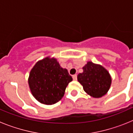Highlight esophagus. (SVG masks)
<instances>
[{
    "label": "esophagus",
    "instance_id": "34e87169",
    "mask_svg": "<svg viewBox=\"0 0 133 133\" xmlns=\"http://www.w3.org/2000/svg\"><path fill=\"white\" fill-rule=\"evenodd\" d=\"M72 78H73L74 81H77V75H74L73 76H72Z\"/></svg>",
    "mask_w": 133,
    "mask_h": 133
}]
</instances>
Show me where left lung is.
Here are the masks:
<instances>
[{
    "mask_svg": "<svg viewBox=\"0 0 133 133\" xmlns=\"http://www.w3.org/2000/svg\"><path fill=\"white\" fill-rule=\"evenodd\" d=\"M83 72L77 76L87 95L93 98H101L109 91L112 83L110 73L103 66L89 61L83 67Z\"/></svg>",
    "mask_w": 133,
    "mask_h": 133,
    "instance_id": "obj_1",
    "label": "left lung"
}]
</instances>
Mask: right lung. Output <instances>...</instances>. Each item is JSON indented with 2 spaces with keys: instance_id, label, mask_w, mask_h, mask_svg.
<instances>
[{
  "instance_id": "add662e5",
  "label": "right lung",
  "mask_w": 133,
  "mask_h": 133,
  "mask_svg": "<svg viewBox=\"0 0 133 133\" xmlns=\"http://www.w3.org/2000/svg\"><path fill=\"white\" fill-rule=\"evenodd\" d=\"M72 81L67 69L61 66L57 59L46 56L36 62L28 78L32 95L39 103L51 105L63 98L69 83Z\"/></svg>"
}]
</instances>
